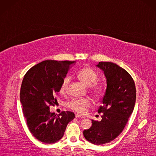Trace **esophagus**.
Wrapping results in <instances>:
<instances>
[{"label": "esophagus", "mask_w": 156, "mask_h": 156, "mask_svg": "<svg viewBox=\"0 0 156 156\" xmlns=\"http://www.w3.org/2000/svg\"><path fill=\"white\" fill-rule=\"evenodd\" d=\"M75 117H76V118H81V119L84 118V117H83V116H82V115H79V114H76V115H75Z\"/></svg>", "instance_id": "34e87169"}]
</instances>
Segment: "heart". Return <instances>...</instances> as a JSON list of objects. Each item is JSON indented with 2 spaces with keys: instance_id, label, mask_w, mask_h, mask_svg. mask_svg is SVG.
I'll use <instances>...</instances> for the list:
<instances>
[{
  "instance_id": "heart-1",
  "label": "heart",
  "mask_w": 156,
  "mask_h": 156,
  "mask_svg": "<svg viewBox=\"0 0 156 156\" xmlns=\"http://www.w3.org/2000/svg\"><path fill=\"white\" fill-rule=\"evenodd\" d=\"M78 77L85 84L89 86V91L95 97L100 98L105 92V85L102 82H96L98 78V73L94 69L90 67L82 68L78 72ZM70 82V77L66 76L61 82L59 87V93L65 94L68 91V88ZM90 101L88 98H74L68 103V107L72 111L84 114L90 106Z\"/></svg>"
}]
</instances>
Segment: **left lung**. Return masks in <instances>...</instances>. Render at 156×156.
Wrapping results in <instances>:
<instances>
[{"instance_id":"1","label":"left lung","mask_w":156,"mask_h":156,"mask_svg":"<svg viewBox=\"0 0 156 156\" xmlns=\"http://www.w3.org/2000/svg\"><path fill=\"white\" fill-rule=\"evenodd\" d=\"M97 66L104 71L107 82L98 110L103 114L101 121L92 120V127L83 134L90 143L102 145L114 140L124 129L133 111L136 89L133 78L120 66L108 62H100Z\"/></svg>"}]
</instances>
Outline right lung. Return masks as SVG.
Returning a JSON list of instances; mask_svg holds the SVG:
<instances>
[{
	"instance_id": "obj_1",
	"label": "right lung",
	"mask_w": 156,
	"mask_h": 156,
	"mask_svg": "<svg viewBox=\"0 0 156 156\" xmlns=\"http://www.w3.org/2000/svg\"><path fill=\"white\" fill-rule=\"evenodd\" d=\"M74 61L45 60L29 69L24 76L20 101L26 122L31 134L45 144L61 140L74 112L62 111L56 117L49 107L57 103L56 94L61 82Z\"/></svg>"
}]
</instances>
